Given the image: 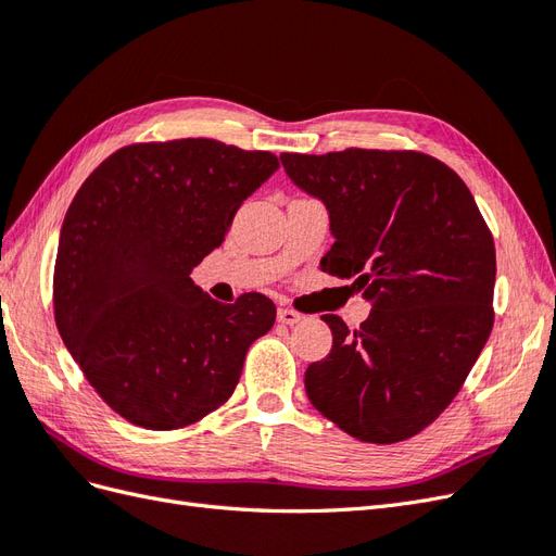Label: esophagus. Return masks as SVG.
Listing matches in <instances>:
<instances>
[{
	"label": "esophagus",
	"mask_w": 556,
	"mask_h": 556,
	"mask_svg": "<svg viewBox=\"0 0 556 556\" xmlns=\"http://www.w3.org/2000/svg\"><path fill=\"white\" fill-rule=\"evenodd\" d=\"M301 319V315L296 313V311H292V308H278V323L280 325H296Z\"/></svg>",
	"instance_id": "obj_1"
}]
</instances>
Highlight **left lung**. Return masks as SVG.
Returning <instances> with one entry per match:
<instances>
[{"label":"left lung","mask_w":556,"mask_h":556,"mask_svg":"<svg viewBox=\"0 0 556 556\" xmlns=\"http://www.w3.org/2000/svg\"><path fill=\"white\" fill-rule=\"evenodd\" d=\"M285 174L329 211L323 271L355 278L371 313L350 331L323 315L331 352L306 371L313 406L352 439L399 443L457 396L494 325L496 252L476 199L415 150L282 153Z\"/></svg>","instance_id":"left-lung-1"}]
</instances>
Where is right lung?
<instances>
[{
	"mask_svg": "<svg viewBox=\"0 0 556 556\" xmlns=\"http://www.w3.org/2000/svg\"><path fill=\"white\" fill-rule=\"evenodd\" d=\"M278 166L266 150L178 139L115 150L80 185L60 231L55 323L127 422L188 427L237 390L248 348L276 323L274 301L250 292L225 306L190 274Z\"/></svg>",
	"mask_w": 556,
	"mask_h": 556,
	"instance_id": "right-lung-1",
	"label": "right lung"
}]
</instances>
